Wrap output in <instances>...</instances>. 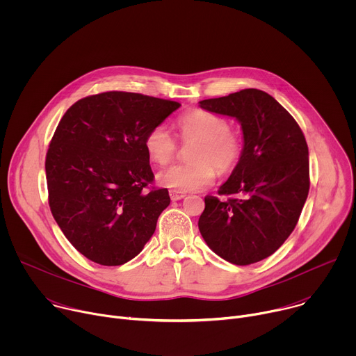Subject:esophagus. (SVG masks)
I'll return each mask as SVG.
<instances>
[{"label":"esophagus","instance_id":"obj_1","mask_svg":"<svg viewBox=\"0 0 356 356\" xmlns=\"http://www.w3.org/2000/svg\"><path fill=\"white\" fill-rule=\"evenodd\" d=\"M169 194H170L172 201H179V200L186 197V193H181V191H177V190H170Z\"/></svg>","mask_w":356,"mask_h":356}]
</instances>
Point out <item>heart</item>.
Listing matches in <instances>:
<instances>
[{"mask_svg": "<svg viewBox=\"0 0 356 356\" xmlns=\"http://www.w3.org/2000/svg\"><path fill=\"white\" fill-rule=\"evenodd\" d=\"M184 142H195L190 165H177L158 175L161 186L181 193L210 186L220 172L232 170L242 155V138L229 129V122L214 113L193 110L177 120ZM176 140L165 125L152 128L145 138V150L156 165H168L176 154Z\"/></svg>", "mask_w": 356, "mask_h": 356, "instance_id": "b5f03b06", "label": "heart"}]
</instances>
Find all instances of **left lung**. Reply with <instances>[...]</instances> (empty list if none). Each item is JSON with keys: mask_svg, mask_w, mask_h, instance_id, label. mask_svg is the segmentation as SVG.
Masks as SVG:
<instances>
[{"mask_svg": "<svg viewBox=\"0 0 356 356\" xmlns=\"http://www.w3.org/2000/svg\"><path fill=\"white\" fill-rule=\"evenodd\" d=\"M210 113L235 118L242 155L220 194L204 198L198 220L213 252L234 265H250L275 253L293 232L310 188L309 147L294 118L268 92L245 88L202 99Z\"/></svg>", "mask_w": 356, "mask_h": 356, "instance_id": "1", "label": "left lung"}]
</instances>
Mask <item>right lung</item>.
<instances>
[{"mask_svg":"<svg viewBox=\"0 0 356 356\" xmlns=\"http://www.w3.org/2000/svg\"><path fill=\"white\" fill-rule=\"evenodd\" d=\"M180 107L170 99L108 91L79 99L60 120L46 155L49 206L87 259L120 266L154 235L170 204L154 181L147 132Z\"/></svg>","mask_w":356,"mask_h":356,"instance_id":"add662e5","label":"right lung"}]
</instances>
